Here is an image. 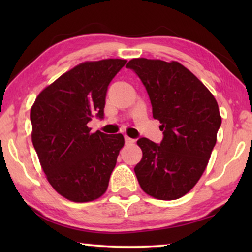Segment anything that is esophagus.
I'll return each instance as SVG.
<instances>
[{"instance_id": "esophagus-1", "label": "esophagus", "mask_w": 252, "mask_h": 252, "mask_svg": "<svg viewBox=\"0 0 252 252\" xmlns=\"http://www.w3.org/2000/svg\"><path fill=\"white\" fill-rule=\"evenodd\" d=\"M134 142H135V140L130 139V137H128V136H125V143L126 144H132Z\"/></svg>"}]
</instances>
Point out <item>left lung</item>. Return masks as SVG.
Listing matches in <instances>:
<instances>
[{
  "instance_id": "1",
  "label": "left lung",
  "mask_w": 252,
  "mask_h": 252,
  "mask_svg": "<svg viewBox=\"0 0 252 252\" xmlns=\"http://www.w3.org/2000/svg\"><path fill=\"white\" fill-rule=\"evenodd\" d=\"M126 67L139 75L159 120L160 144L142 137V159L134 168L142 190L161 201L185 196L208 166L221 116L215 96L179 62L133 58Z\"/></svg>"
}]
</instances>
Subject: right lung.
Masks as SVG:
<instances>
[{
	"mask_svg": "<svg viewBox=\"0 0 252 252\" xmlns=\"http://www.w3.org/2000/svg\"><path fill=\"white\" fill-rule=\"evenodd\" d=\"M126 60L84 62L37 95L31 108L32 142L47 180L68 201L101 197L125 144L123 134L92 133L94 116H104L110 81Z\"/></svg>",
	"mask_w": 252,
	"mask_h": 252,
	"instance_id": "add662e5",
	"label": "right lung"
}]
</instances>
